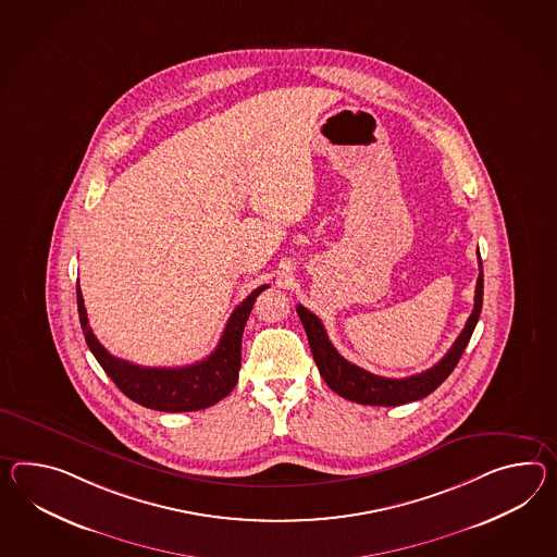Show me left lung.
I'll return each instance as SVG.
<instances>
[{"label":"left lung","instance_id":"1","mask_svg":"<svg viewBox=\"0 0 557 557\" xmlns=\"http://www.w3.org/2000/svg\"><path fill=\"white\" fill-rule=\"evenodd\" d=\"M476 258H479V277H476L475 306H473V312H471L467 324L462 327L459 338L455 339L450 350L433 368L424 370L421 374L407 376V379H386V376L372 374L364 368L348 362L332 346L320 318L313 315L301 304H298L296 310H298L299 320H301L304 330L308 334L313 360L318 364L322 379L326 380L327 386L334 393L339 394L342 398H348V400L358 403V405H370V407H398V405H407L412 400H421L424 396H429L433 391H436L457 367L469 339L473 336L479 315H481V308H483V263H481V256H476Z\"/></svg>","mask_w":557,"mask_h":557}]
</instances>
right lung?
Instances as JSON below:
<instances>
[{
  "label": "right lung",
  "mask_w": 557,
  "mask_h": 557,
  "mask_svg": "<svg viewBox=\"0 0 557 557\" xmlns=\"http://www.w3.org/2000/svg\"><path fill=\"white\" fill-rule=\"evenodd\" d=\"M268 289L261 285L233 310L221 334L218 348L201 362L183 368L136 367L133 362L121 360L96 339L88 326L81 285L76 284L78 315L82 332L90 352L95 354L98 364L104 368L110 380L123 391L131 400L140 407L161 410V412H190L213 407L221 398L235 388L239 368H242V336L245 322L251 313L253 301L259 294Z\"/></svg>",
  "instance_id": "right-lung-1"
}]
</instances>
